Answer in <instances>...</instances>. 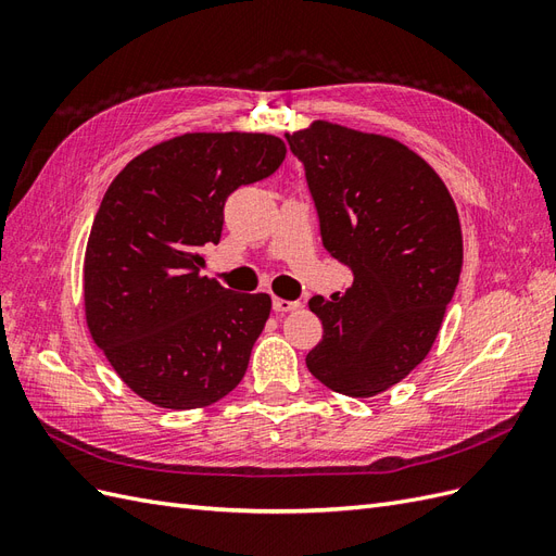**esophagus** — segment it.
I'll use <instances>...</instances> for the list:
<instances>
[{
  "label": "esophagus",
  "instance_id": "obj_1",
  "mask_svg": "<svg viewBox=\"0 0 556 556\" xmlns=\"http://www.w3.org/2000/svg\"><path fill=\"white\" fill-rule=\"evenodd\" d=\"M274 311L276 313H290V311H296L301 304L299 301H288V299H274Z\"/></svg>",
  "mask_w": 556,
  "mask_h": 556
}]
</instances>
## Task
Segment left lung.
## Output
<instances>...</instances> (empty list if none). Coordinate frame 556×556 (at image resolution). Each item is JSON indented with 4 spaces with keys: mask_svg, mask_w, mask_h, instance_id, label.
I'll return each mask as SVG.
<instances>
[{
    "mask_svg": "<svg viewBox=\"0 0 556 556\" xmlns=\"http://www.w3.org/2000/svg\"><path fill=\"white\" fill-rule=\"evenodd\" d=\"M304 164L319 237L352 285L311 299L323 341L308 371L329 390L374 396L427 357L462 274V227L431 166L403 143L341 125L285 134Z\"/></svg>",
    "mask_w": 556,
    "mask_h": 556,
    "instance_id": "obj_1",
    "label": "left lung"
}]
</instances>
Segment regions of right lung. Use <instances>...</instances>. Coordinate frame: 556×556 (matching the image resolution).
I'll return each mask as SVG.
<instances>
[{
	"mask_svg": "<svg viewBox=\"0 0 556 556\" xmlns=\"http://www.w3.org/2000/svg\"><path fill=\"white\" fill-rule=\"evenodd\" d=\"M271 134H182L134 157L99 204L83 266L92 339L131 392L190 410L245 376L271 296L199 276L227 197L285 160Z\"/></svg>",
	"mask_w": 556,
	"mask_h": 556,
	"instance_id": "obj_1",
	"label": "right lung"
}]
</instances>
